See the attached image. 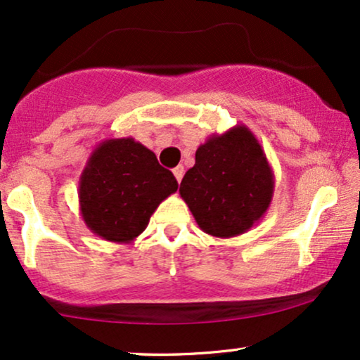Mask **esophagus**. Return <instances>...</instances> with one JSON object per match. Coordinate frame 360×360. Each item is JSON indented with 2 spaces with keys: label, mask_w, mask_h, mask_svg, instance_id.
Listing matches in <instances>:
<instances>
[{
  "label": "esophagus",
  "mask_w": 360,
  "mask_h": 360,
  "mask_svg": "<svg viewBox=\"0 0 360 360\" xmlns=\"http://www.w3.org/2000/svg\"><path fill=\"white\" fill-rule=\"evenodd\" d=\"M172 174H174L177 183H181V179H183V176H184V167L183 166L174 167V169H172Z\"/></svg>",
  "instance_id": "34e87169"
}]
</instances>
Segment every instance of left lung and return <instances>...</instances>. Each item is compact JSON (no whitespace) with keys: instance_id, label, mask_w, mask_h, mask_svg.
I'll list each match as a JSON object with an SVG mask.
<instances>
[{"instance_id":"1","label":"left lung","mask_w":360,"mask_h":360,"mask_svg":"<svg viewBox=\"0 0 360 360\" xmlns=\"http://www.w3.org/2000/svg\"><path fill=\"white\" fill-rule=\"evenodd\" d=\"M195 222L214 238L248 233L267 212L274 172L252 131L236 124L211 134L195 151V165L179 188Z\"/></svg>"}]
</instances>
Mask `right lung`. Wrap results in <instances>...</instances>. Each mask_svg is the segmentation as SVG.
Returning a JSON list of instances; mask_svg holds the SVG:
<instances>
[{
  "label": "right lung",
  "mask_w": 360,
  "mask_h": 360,
  "mask_svg": "<svg viewBox=\"0 0 360 360\" xmlns=\"http://www.w3.org/2000/svg\"><path fill=\"white\" fill-rule=\"evenodd\" d=\"M177 191L169 169L134 138L106 139L79 177V211L91 233L109 243H133L159 204Z\"/></svg>",
  "instance_id": "right-lung-1"
}]
</instances>
